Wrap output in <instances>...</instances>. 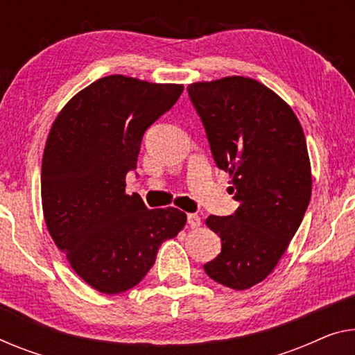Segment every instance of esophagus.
I'll list each match as a JSON object with an SVG mask.
<instances>
[{
	"mask_svg": "<svg viewBox=\"0 0 355 355\" xmlns=\"http://www.w3.org/2000/svg\"><path fill=\"white\" fill-rule=\"evenodd\" d=\"M188 225L191 226V228H199L200 216L198 214H188Z\"/></svg>",
	"mask_w": 355,
	"mask_h": 355,
	"instance_id": "1",
	"label": "esophagus"
}]
</instances>
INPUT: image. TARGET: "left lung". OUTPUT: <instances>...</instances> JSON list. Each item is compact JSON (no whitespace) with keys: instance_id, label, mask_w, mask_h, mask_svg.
Segmentation results:
<instances>
[{"instance_id":"8db88e82","label":"left lung","mask_w":355,"mask_h":355,"mask_svg":"<svg viewBox=\"0 0 355 355\" xmlns=\"http://www.w3.org/2000/svg\"><path fill=\"white\" fill-rule=\"evenodd\" d=\"M188 94L239 202L234 215L205 220L221 252L204 269L225 287L247 290L274 271L308 209L313 175L303 127L285 100L252 78L193 83Z\"/></svg>"}]
</instances>
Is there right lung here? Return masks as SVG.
Returning a JSON list of instances; mask_svg holds the SVG:
<instances>
[{"label": "right lung", "mask_w": 355, "mask_h": 355, "mask_svg": "<svg viewBox=\"0 0 355 355\" xmlns=\"http://www.w3.org/2000/svg\"><path fill=\"white\" fill-rule=\"evenodd\" d=\"M183 84L111 75L79 91L44 146L41 200L47 231L79 277L107 295L135 287L164 241L187 225L175 207L148 209L125 194L145 130L171 110Z\"/></svg>", "instance_id": "obj_1"}]
</instances>
